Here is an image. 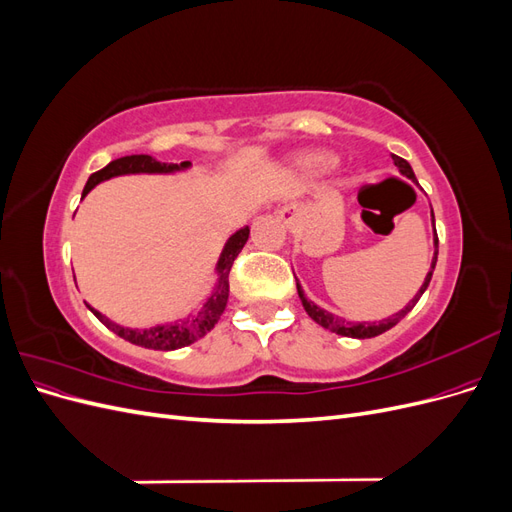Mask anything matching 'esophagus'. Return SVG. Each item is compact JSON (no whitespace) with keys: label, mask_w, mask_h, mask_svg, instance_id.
I'll use <instances>...</instances> for the list:
<instances>
[{"label":"esophagus","mask_w":512,"mask_h":512,"mask_svg":"<svg viewBox=\"0 0 512 512\" xmlns=\"http://www.w3.org/2000/svg\"><path fill=\"white\" fill-rule=\"evenodd\" d=\"M290 215H292V211H290V207H288V209H284V211H282V218H290Z\"/></svg>","instance_id":"esophagus-1"}]
</instances>
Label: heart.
Wrapping results in <instances>:
<instances>
[{
    "label": "heart",
    "instance_id": "obj_1",
    "mask_svg": "<svg viewBox=\"0 0 512 512\" xmlns=\"http://www.w3.org/2000/svg\"><path fill=\"white\" fill-rule=\"evenodd\" d=\"M299 162L303 168L312 170V173H322V170H327L331 166V156L329 153L314 151V153H305Z\"/></svg>",
    "mask_w": 512,
    "mask_h": 512
}]
</instances>
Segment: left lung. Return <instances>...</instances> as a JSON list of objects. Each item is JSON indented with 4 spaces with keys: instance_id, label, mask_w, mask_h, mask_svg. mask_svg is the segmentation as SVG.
Listing matches in <instances>:
<instances>
[{
    "instance_id": "1",
    "label": "left lung",
    "mask_w": 512,
    "mask_h": 512,
    "mask_svg": "<svg viewBox=\"0 0 512 512\" xmlns=\"http://www.w3.org/2000/svg\"><path fill=\"white\" fill-rule=\"evenodd\" d=\"M393 162H395V166L399 168V173L401 175H406L408 179H412V181H416V177H414V170H412V166L404 160V158H399V156H393ZM431 218H433V209H431ZM436 262H438V232H436V254H433V262H431V269H429V273H427V277H425V282H423V286H421V290L416 292V297L401 309V312H397L395 316H389L386 320H380V322H356V324H352V322H348V320H342V318H337V316H333V314H329V312H324V309H320L318 305H314L312 301H307V297L303 294V290H301V286H299V282H297V290H299V297H301V301H303V307H305V312L309 314V318L312 320H316L320 327H324V329H329V331H333V333H337V335H346V337H356V339H367V337H376V335H380V333H384V331H389V329H393L395 324L404 318L410 309L418 303V299L423 297V292L427 290V286H429V282H431V275H433V269H436Z\"/></svg>"
}]
</instances>
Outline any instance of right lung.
<instances>
[{
    "label": "right lung",
    "instance_id": "1",
    "mask_svg": "<svg viewBox=\"0 0 512 512\" xmlns=\"http://www.w3.org/2000/svg\"><path fill=\"white\" fill-rule=\"evenodd\" d=\"M185 166H190V162H181V164H166V162H156L151 156H126L113 160L108 166H104L98 173L91 175L85 183L83 196L98 185L100 181H106L117 175H130V173H173V170H181ZM247 237H250V228H241L237 230L235 235L228 239V243L224 245V252L220 256L218 262V288L211 294V299L205 303V307L200 312L188 316L185 320H179L175 324H160V327H151V329H126L119 327V324L111 322L106 316H102L100 312H96L94 307H89L94 316L106 324L108 329L113 333H117L119 337L126 339L130 344L143 346V348H151V350H177L183 346L194 344L196 339L205 337L213 327L215 322L220 320V316L224 314L226 303H228V275L232 269V262L239 256V252L243 250V245L247 243Z\"/></svg>",
    "mask_w": 512,
    "mask_h": 512
}]
</instances>
